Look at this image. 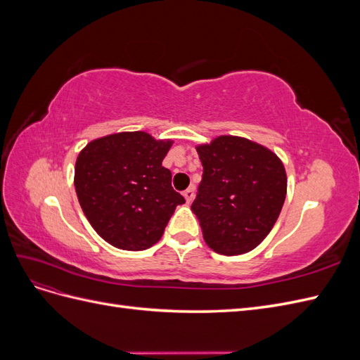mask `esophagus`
<instances>
[{
    "label": "esophagus",
    "mask_w": 360,
    "mask_h": 360,
    "mask_svg": "<svg viewBox=\"0 0 360 360\" xmlns=\"http://www.w3.org/2000/svg\"><path fill=\"white\" fill-rule=\"evenodd\" d=\"M183 197L186 198V202L189 204V202H192V200L195 198V188L192 186V188H189V189H186L183 192Z\"/></svg>",
    "instance_id": "obj_1"
}]
</instances>
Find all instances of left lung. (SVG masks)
Listing matches in <instances>:
<instances>
[{
    "label": "left lung",
    "instance_id": "8db88e82",
    "mask_svg": "<svg viewBox=\"0 0 360 360\" xmlns=\"http://www.w3.org/2000/svg\"><path fill=\"white\" fill-rule=\"evenodd\" d=\"M202 180L192 212L202 237L221 255L255 249L276 224L287 195L284 163L243 136L221 135L197 146Z\"/></svg>",
    "mask_w": 360,
    "mask_h": 360
}]
</instances>
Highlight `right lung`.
<instances>
[{"label":"right lung","mask_w":360,"mask_h":360,"mask_svg":"<svg viewBox=\"0 0 360 360\" xmlns=\"http://www.w3.org/2000/svg\"><path fill=\"white\" fill-rule=\"evenodd\" d=\"M172 139L143 130L90 141L75 165V191L81 209L105 242L124 250H144L160 240L184 198L162 167Z\"/></svg>","instance_id":"right-lung-1"}]
</instances>
